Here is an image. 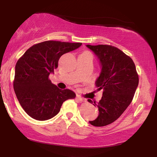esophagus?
I'll return each mask as SVG.
<instances>
[{"mask_svg": "<svg viewBox=\"0 0 157 157\" xmlns=\"http://www.w3.org/2000/svg\"><path fill=\"white\" fill-rule=\"evenodd\" d=\"M76 98H77V99L79 101H81V102H86V98H84L81 97V96H77Z\"/></svg>", "mask_w": 157, "mask_h": 157, "instance_id": "1", "label": "esophagus"}]
</instances>
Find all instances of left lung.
I'll use <instances>...</instances> for the list:
<instances>
[{"label": "left lung", "instance_id": "obj_1", "mask_svg": "<svg viewBox=\"0 0 157 157\" xmlns=\"http://www.w3.org/2000/svg\"><path fill=\"white\" fill-rule=\"evenodd\" d=\"M99 59L101 71L96 79L97 90L103 91L101 99L96 104L98 116L89 123L94 126L109 125L119 119L134 98L139 84L136 66L131 58L110 45H86Z\"/></svg>", "mask_w": 157, "mask_h": 157}]
</instances>
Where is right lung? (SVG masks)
Returning a JSON list of instances; mask_svg holds the SVG:
<instances>
[{"mask_svg": "<svg viewBox=\"0 0 157 157\" xmlns=\"http://www.w3.org/2000/svg\"><path fill=\"white\" fill-rule=\"evenodd\" d=\"M81 44L46 40L30 47L17 61L13 89L23 110L33 119H50L59 112L66 100L76 97L74 91L59 89L48 76L58 68L62 55Z\"/></svg>", "mask_w": 157, "mask_h": 157, "instance_id": "add662e5", "label": "right lung"}]
</instances>
